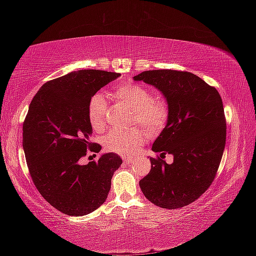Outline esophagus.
Here are the masks:
<instances>
[{
  "instance_id": "1",
  "label": "esophagus",
  "mask_w": 256,
  "mask_h": 256,
  "mask_svg": "<svg viewBox=\"0 0 256 256\" xmlns=\"http://www.w3.org/2000/svg\"><path fill=\"white\" fill-rule=\"evenodd\" d=\"M123 162H124V164H130L133 162V158H131V157H123Z\"/></svg>"
}]
</instances>
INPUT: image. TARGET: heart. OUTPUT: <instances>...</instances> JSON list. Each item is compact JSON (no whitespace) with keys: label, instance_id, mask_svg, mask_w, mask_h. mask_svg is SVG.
<instances>
[{"label":"heart","instance_id":"obj_1","mask_svg":"<svg viewBox=\"0 0 256 256\" xmlns=\"http://www.w3.org/2000/svg\"><path fill=\"white\" fill-rule=\"evenodd\" d=\"M118 100L126 104L134 110V122H138L152 132H160L170 120V107L162 97H152L148 89L140 84H126L116 86L112 92ZM107 112V100L102 92L90 97L86 106V115L94 130L104 128ZM150 134L144 128H114L104 138V146L112 152L132 154L149 140Z\"/></svg>","mask_w":256,"mask_h":256}]
</instances>
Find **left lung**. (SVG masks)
<instances>
[{"instance_id":"8db88e82","label":"left lung","mask_w":256,"mask_h":256,"mask_svg":"<svg viewBox=\"0 0 256 256\" xmlns=\"http://www.w3.org/2000/svg\"><path fill=\"white\" fill-rule=\"evenodd\" d=\"M154 86L170 107V120L156 138L151 170L140 180L144 196L164 209L198 200L212 184L226 144V118L214 86L186 71L152 70L134 76ZM166 153L174 156L168 165Z\"/></svg>"}]
</instances>
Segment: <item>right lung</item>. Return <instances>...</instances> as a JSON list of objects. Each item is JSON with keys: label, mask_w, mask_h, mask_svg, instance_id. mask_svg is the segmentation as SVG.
Masks as SVG:
<instances>
[{"label": "right lung", "mask_w": 256, "mask_h": 256, "mask_svg": "<svg viewBox=\"0 0 256 256\" xmlns=\"http://www.w3.org/2000/svg\"><path fill=\"white\" fill-rule=\"evenodd\" d=\"M120 74L79 70L46 82L34 94L22 126V146L32 180L42 196L68 216H80L106 201L122 159L114 152L81 164L102 146L89 141L90 97Z\"/></svg>", "instance_id": "right-lung-1"}]
</instances>
